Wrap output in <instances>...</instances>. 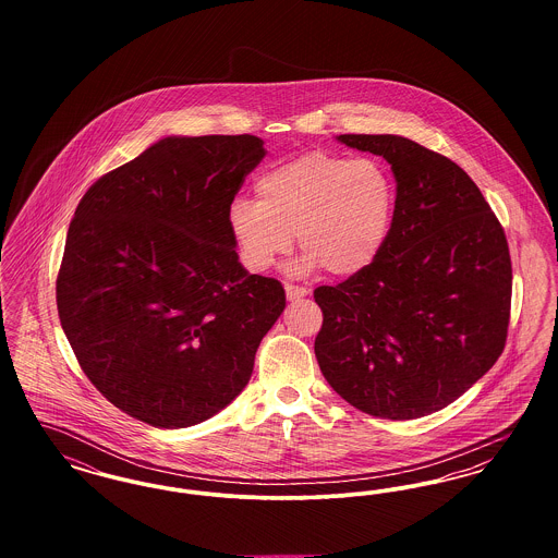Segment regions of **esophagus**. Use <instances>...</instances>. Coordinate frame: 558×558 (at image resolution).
Instances as JSON below:
<instances>
[{"instance_id": "esophagus-1", "label": "esophagus", "mask_w": 558, "mask_h": 558, "mask_svg": "<svg viewBox=\"0 0 558 558\" xmlns=\"http://www.w3.org/2000/svg\"><path fill=\"white\" fill-rule=\"evenodd\" d=\"M284 291H287V299H289V301H299V299H303V296L310 294L307 289L294 287V284H284Z\"/></svg>"}]
</instances>
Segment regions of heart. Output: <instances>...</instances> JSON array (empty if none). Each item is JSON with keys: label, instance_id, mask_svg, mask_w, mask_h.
<instances>
[{"label": "heart", "instance_id": "b5f03b06", "mask_svg": "<svg viewBox=\"0 0 558 558\" xmlns=\"http://www.w3.org/2000/svg\"><path fill=\"white\" fill-rule=\"evenodd\" d=\"M255 201L234 198L228 228L242 266L266 271L292 248L296 274L355 276L383 253L396 215V184L383 162L312 150L280 162L255 182Z\"/></svg>", "mask_w": 558, "mask_h": 558}]
</instances>
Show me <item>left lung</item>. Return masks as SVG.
<instances>
[{
	"instance_id": "left-lung-1",
	"label": "left lung",
	"mask_w": 558,
	"mask_h": 558,
	"mask_svg": "<svg viewBox=\"0 0 558 558\" xmlns=\"http://www.w3.org/2000/svg\"><path fill=\"white\" fill-rule=\"evenodd\" d=\"M398 182L391 234L368 269L318 287L319 371L353 408L389 421L437 412L502 355L512 266L505 230L453 160L401 135L345 133Z\"/></svg>"
}]
</instances>
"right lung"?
Listing matches in <instances>:
<instances>
[{"mask_svg":"<svg viewBox=\"0 0 558 558\" xmlns=\"http://www.w3.org/2000/svg\"><path fill=\"white\" fill-rule=\"evenodd\" d=\"M257 135L162 137L83 194L56 278L62 330L105 398L157 428L198 425L246 387L287 307L248 274L228 207Z\"/></svg>","mask_w":558,"mask_h":558,"instance_id":"1","label":"right lung"}]
</instances>
